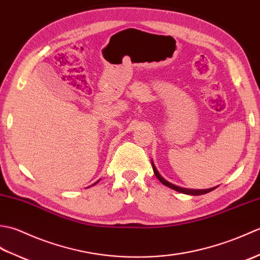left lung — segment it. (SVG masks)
Returning a JSON list of instances; mask_svg holds the SVG:
<instances>
[{"instance_id":"8db88e82","label":"left lung","mask_w":260,"mask_h":260,"mask_svg":"<svg viewBox=\"0 0 260 260\" xmlns=\"http://www.w3.org/2000/svg\"><path fill=\"white\" fill-rule=\"evenodd\" d=\"M152 167H153L154 174L156 175V178L159 180V182H161V183H163L164 185H167L168 187H171V189H173V190H175V191L181 192V193H184V194H189V196H201V194H206V193H208V192H211L212 190L215 189V187H217V186H214V187H210V189L196 190V189H186V187H181V186H178V185H174V184L171 183V182L165 180V179L163 178V176L158 173V171H157L155 165H154L153 161H152Z\"/></svg>"}]
</instances>
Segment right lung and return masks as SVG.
Segmentation results:
<instances>
[{"mask_svg": "<svg viewBox=\"0 0 260 260\" xmlns=\"http://www.w3.org/2000/svg\"><path fill=\"white\" fill-rule=\"evenodd\" d=\"M99 181H101V180H98V181H97V182H95V183H93V184H92V185H95V184H97V183H98V182H99ZM90 186H91V185H90Z\"/></svg>", "mask_w": 260, "mask_h": 260, "instance_id": "obj_1", "label": "right lung"}]
</instances>
